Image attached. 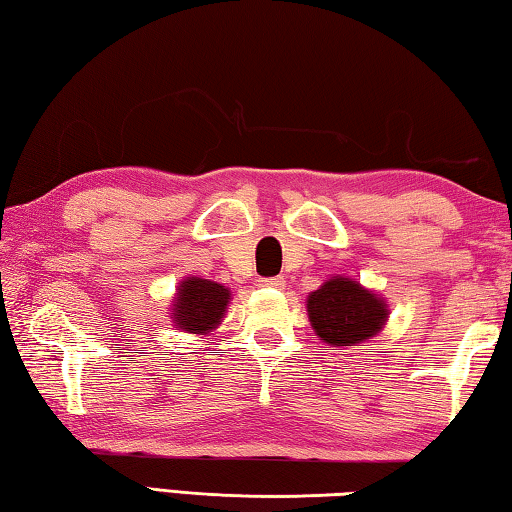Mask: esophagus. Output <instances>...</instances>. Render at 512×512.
I'll return each instance as SVG.
<instances>
[{"instance_id":"34e87169","label":"esophagus","mask_w":512,"mask_h":512,"mask_svg":"<svg viewBox=\"0 0 512 512\" xmlns=\"http://www.w3.org/2000/svg\"><path fill=\"white\" fill-rule=\"evenodd\" d=\"M259 287L284 289V277H259Z\"/></svg>"}]
</instances>
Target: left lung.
<instances>
[{
    "label": "left lung",
    "instance_id": "1",
    "mask_svg": "<svg viewBox=\"0 0 512 512\" xmlns=\"http://www.w3.org/2000/svg\"><path fill=\"white\" fill-rule=\"evenodd\" d=\"M309 323L327 345H357L381 332L388 305L350 277L336 275L307 298Z\"/></svg>",
    "mask_w": 512,
    "mask_h": 512
}]
</instances>
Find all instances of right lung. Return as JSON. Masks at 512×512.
Instances as JSON below:
<instances>
[{"label": "right lung", "mask_w": 512, "mask_h": 512, "mask_svg": "<svg viewBox=\"0 0 512 512\" xmlns=\"http://www.w3.org/2000/svg\"><path fill=\"white\" fill-rule=\"evenodd\" d=\"M230 305V289L223 284L187 277L173 300V323L189 334H207L221 323Z\"/></svg>", "instance_id": "1"}]
</instances>
